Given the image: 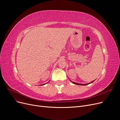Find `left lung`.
<instances>
[{"label":"left lung","instance_id":"8db88e82","mask_svg":"<svg viewBox=\"0 0 120 120\" xmlns=\"http://www.w3.org/2000/svg\"><path fill=\"white\" fill-rule=\"evenodd\" d=\"M71 81V83H72L73 84H75V85H81V86H86V85H89V84H91V83H93V82L95 81H92V82H90V83H88V84H79V83H76V82H73V81H71V80H70Z\"/></svg>","mask_w":120,"mask_h":120}]
</instances>
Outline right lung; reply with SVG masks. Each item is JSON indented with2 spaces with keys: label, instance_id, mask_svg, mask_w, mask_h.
<instances>
[{
  "label": "right lung",
  "instance_id": "right-lung-1",
  "mask_svg": "<svg viewBox=\"0 0 120 120\" xmlns=\"http://www.w3.org/2000/svg\"><path fill=\"white\" fill-rule=\"evenodd\" d=\"M46 84H47V83H46ZM42 84V85H41V86H42V85H45V84Z\"/></svg>",
  "mask_w": 120,
  "mask_h": 120
}]
</instances>
